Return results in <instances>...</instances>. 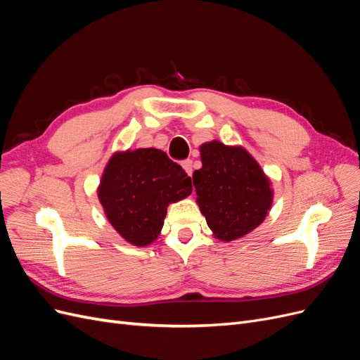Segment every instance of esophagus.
Segmentation results:
<instances>
[{"label": "esophagus", "mask_w": 360, "mask_h": 360, "mask_svg": "<svg viewBox=\"0 0 360 360\" xmlns=\"http://www.w3.org/2000/svg\"><path fill=\"white\" fill-rule=\"evenodd\" d=\"M181 167H183L184 171H186L188 176H192V172H193V162H192L191 159L183 160V162H181Z\"/></svg>", "instance_id": "34e87169"}]
</instances>
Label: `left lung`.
Wrapping results in <instances>:
<instances>
[{
  "label": "left lung",
  "instance_id": "8db88e82",
  "mask_svg": "<svg viewBox=\"0 0 360 360\" xmlns=\"http://www.w3.org/2000/svg\"><path fill=\"white\" fill-rule=\"evenodd\" d=\"M202 168L193 172L197 202L217 238L231 242L264 221L274 192L257 160L242 147L212 141L201 147Z\"/></svg>",
  "mask_w": 360,
  "mask_h": 360
}]
</instances>
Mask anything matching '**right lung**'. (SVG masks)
<instances>
[{
  "label": "right lung",
  "mask_w": 360,
  "mask_h": 360,
  "mask_svg": "<svg viewBox=\"0 0 360 360\" xmlns=\"http://www.w3.org/2000/svg\"><path fill=\"white\" fill-rule=\"evenodd\" d=\"M192 181L179 163L156 148L115 153L108 162L99 200L108 221L135 246L156 240L169 202L186 198Z\"/></svg>",
  "instance_id": "right-lung-1"
}]
</instances>
